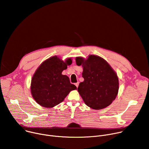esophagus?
I'll list each match as a JSON object with an SVG mask.
<instances>
[{"mask_svg": "<svg viewBox=\"0 0 149 149\" xmlns=\"http://www.w3.org/2000/svg\"><path fill=\"white\" fill-rule=\"evenodd\" d=\"M75 85L76 86V87L78 88V86H79V82H77V83H75Z\"/></svg>", "mask_w": 149, "mask_h": 149, "instance_id": "1", "label": "esophagus"}]
</instances>
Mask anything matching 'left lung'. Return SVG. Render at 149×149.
Instances as JSON below:
<instances>
[{
	"mask_svg": "<svg viewBox=\"0 0 149 149\" xmlns=\"http://www.w3.org/2000/svg\"><path fill=\"white\" fill-rule=\"evenodd\" d=\"M76 63L83 67L84 81L79 84L78 91L84 102L94 110L110 105L117 95L119 83L116 72L108 62L98 56L91 55L86 60L77 57Z\"/></svg>",
	"mask_w": 149,
	"mask_h": 149,
	"instance_id": "8db88e82",
	"label": "left lung"
}]
</instances>
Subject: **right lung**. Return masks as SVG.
I'll use <instances>...</instances> for the list:
<instances>
[{
	"label": "right lung",
	"instance_id": "1",
	"mask_svg": "<svg viewBox=\"0 0 149 149\" xmlns=\"http://www.w3.org/2000/svg\"><path fill=\"white\" fill-rule=\"evenodd\" d=\"M71 63L70 58L63 62L56 56L41 63L31 81V93L37 103L52 108L63 101L71 91L77 89L68 77L62 74Z\"/></svg>",
	"mask_w": 149,
	"mask_h": 149
}]
</instances>
